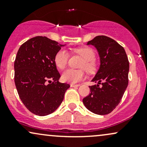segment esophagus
<instances>
[{
    "label": "esophagus",
    "instance_id": "esophagus-1",
    "mask_svg": "<svg viewBox=\"0 0 147 147\" xmlns=\"http://www.w3.org/2000/svg\"><path fill=\"white\" fill-rule=\"evenodd\" d=\"M79 86H80V84H70V86H71V87H73V88L79 87Z\"/></svg>",
    "mask_w": 147,
    "mask_h": 147
}]
</instances>
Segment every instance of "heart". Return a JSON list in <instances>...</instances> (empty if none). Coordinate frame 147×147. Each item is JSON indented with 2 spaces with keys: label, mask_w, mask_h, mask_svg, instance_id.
I'll return each instance as SVG.
<instances>
[{
  "label": "heart",
  "mask_w": 147,
  "mask_h": 147,
  "mask_svg": "<svg viewBox=\"0 0 147 147\" xmlns=\"http://www.w3.org/2000/svg\"><path fill=\"white\" fill-rule=\"evenodd\" d=\"M75 53L78 54L84 59L82 68L87 72H92L95 70V63L94 59L95 57V51L88 47L76 48L74 50ZM69 58L68 53L65 50H60L57 52L55 57V63L57 68L63 69L66 66ZM84 78L83 70H77L73 69H68L62 74V79L65 82L75 84L80 82Z\"/></svg>",
  "instance_id": "obj_1"
}]
</instances>
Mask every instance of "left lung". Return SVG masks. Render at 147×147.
<instances>
[{"instance_id":"left-lung-1","label":"left lung","mask_w":147,"mask_h":147,"mask_svg":"<svg viewBox=\"0 0 147 147\" xmlns=\"http://www.w3.org/2000/svg\"><path fill=\"white\" fill-rule=\"evenodd\" d=\"M97 49L100 65L89 86L90 93L83 99L86 108L97 115L110 113L122 99L129 83V62L124 48L106 36H97L89 41ZM99 84L102 86L99 87Z\"/></svg>"}]
</instances>
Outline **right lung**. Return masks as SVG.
I'll return each instance as SVG.
<instances>
[{
	"label": "right lung",
	"mask_w": 147,
	"mask_h": 147,
	"mask_svg": "<svg viewBox=\"0 0 147 147\" xmlns=\"http://www.w3.org/2000/svg\"><path fill=\"white\" fill-rule=\"evenodd\" d=\"M61 45L45 36H35L21 45L14 61V82L25 107L39 116L51 114L63 100L70 85L60 83L55 63Z\"/></svg>",
	"instance_id": "1"
}]
</instances>
